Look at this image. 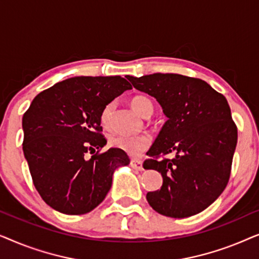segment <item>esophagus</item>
<instances>
[{
    "label": "esophagus",
    "instance_id": "esophagus-1",
    "mask_svg": "<svg viewBox=\"0 0 259 259\" xmlns=\"http://www.w3.org/2000/svg\"><path fill=\"white\" fill-rule=\"evenodd\" d=\"M131 167L136 169V171H144L143 162L140 160H136V159H132V160H131Z\"/></svg>",
    "mask_w": 259,
    "mask_h": 259
}]
</instances>
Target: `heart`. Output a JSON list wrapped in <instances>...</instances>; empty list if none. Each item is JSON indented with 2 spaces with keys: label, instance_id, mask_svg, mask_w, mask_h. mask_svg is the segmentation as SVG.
Here are the masks:
<instances>
[{
  "label": "heart",
  "instance_id": "b5f03b06",
  "mask_svg": "<svg viewBox=\"0 0 259 259\" xmlns=\"http://www.w3.org/2000/svg\"><path fill=\"white\" fill-rule=\"evenodd\" d=\"M131 106L138 114L141 116H147L148 114L153 113V102H152L147 97L144 95H137L131 101ZM112 113V105H107L101 113V125L105 128L109 127V120H111ZM112 145L116 148H120L127 154L132 157H140L148 147L151 146V137L146 134L141 136H118L112 139Z\"/></svg>",
  "mask_w": 259,
  "mask_h": 259
}]
</instances>
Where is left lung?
Returning <instances> with one entry per match:
<instances>
[{"label":"left lung","instance_id":"8db88e82","mask_svg":"<svg viewBox=\"0 0 259 259\" xmlns=\"http://www.w3.org/2000/svg\"><path fill=\"white\" fill-rule=\"evenodd\" d=\"M126 77L157 99L167 116L144 162V168L162 176L160 190L147 193L148 204L172 218L204 211L225 190L231 173L237 126L228 100L205 81L180 74ZM171 151L175 158L157 160Z\"/></svg>","mask_w":259,"mask_h":259}]
</instances>
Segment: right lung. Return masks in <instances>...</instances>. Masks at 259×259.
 Listing matches in <instances>:
<instances>
[{"instance_id": "right-lung-1", "label": "right lung", "mask_w": 259, "mask_h": 259, "mask_svg": "<svg viewBox=\"0 0 259 259\" xmlns=\"http://www.w3.org/2000/svg\"><path fill=\"white\" fill-rule=\"evenodd\" d=\"M127 90L132 86L121 76L70 77L37 94L23 114L24 158L35 189L52 208L88 213L105 199L115 169L130 164L120 148L100 153L107 143L101 113Z\"/></svg>"}]
</instances>
